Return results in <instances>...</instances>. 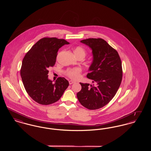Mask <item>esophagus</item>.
I'll return each instance as SVG.
<instances>
[{"label":"esophagus","instance_id":"obj_1","mask_svg":"<svg viewBox=\"0 0 151 151\" xmlns=\"http://www.w3.org/2000/svg\"><path fill=\"white\" fill-rule=\"evenodd\" d=\"M75 81H72V80H70L69 81V84H73V83H75Z\"/></svg>","mask_w":151,"mask_h":151}]
</instances>
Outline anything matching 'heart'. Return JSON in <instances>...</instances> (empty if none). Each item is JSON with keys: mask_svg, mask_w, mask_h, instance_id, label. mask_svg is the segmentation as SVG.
<instances>
[{"mask_svg": "<svg viewBox=\"0 0 151 151\" xmlns=\"http://www.w3.org/2000/svg\"><path fill=\"white\" fill-rule=\"evenodd\" d=\"M73 53L76 57L79 58L80 57L84 58L86 55V50L81 47L78 46L76 47L73 49ZM81 72V70L80 68H70L66 71L65 75L71 79L73 80H77L80 77V74Z\"/></svg>", "mask_w": 151, "mask_h": 151, "instance_id": "obj_1", "label": "heart"}]
</instances>
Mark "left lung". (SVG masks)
Here are the masks:
<instances>
[{"mask_svg": "<svg viewBox=\"0 0 151 151\" xmlns=\"http://www.w3.org/2000/svg\"><path fill=\"white\" fill-rule=\"evenodd\" d=\"M80 42L92 50L93 60L86 77L93 80L95 85L80 83L81 89L77 97L83 106L96 110L114 97L122 81V62L118 52L102 38H91Z\"/></svg>", "mask_w": 151, "mask_h": 151, "instance_id": "left-lung-1", "label": "left lung"}]
</instances>
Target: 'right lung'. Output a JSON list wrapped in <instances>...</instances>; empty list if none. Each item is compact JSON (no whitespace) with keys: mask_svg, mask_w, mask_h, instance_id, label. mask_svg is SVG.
<instances>
[{"mask_svg":"<svg viewBox=\"0 0 151 151\" xmlns=\"http://www.w3.org/2000/svg\"><path fill=\"white\" fill-rule=\"evenodd\" d=\"M69 43L64 39L43 38L24 58L20 70L22 81L27 92L36 102L47 105L57 102L69 86L64 78H58L54 84L48 78L49 67L55 65L58 50Z\"/></svg>","mask_w":151,"mask_h":151,"instance_id":"add662e5","label":"right lung"}]
</instances>
